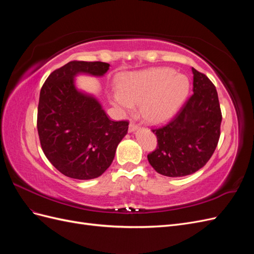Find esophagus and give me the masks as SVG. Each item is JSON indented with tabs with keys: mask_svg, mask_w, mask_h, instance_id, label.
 Instances as JSON below:
<instances>
[{
	"mask_svg": "<svg viewBox=\"0 0 254 254\" xmlns=\"http://www.w3.org/2000/svg\"><path fill=\"white\" fill-rule=\"evenodd\" d=\"M136 127H137V125L135 124L134 122H130V124H129V131H134V130L136 129Z\"/></svg>",
	"mask_w": 254,
	"mask_h": 254,
	"instance_id": "34e87169",
	"label": "esophagus"
}]
</instances>
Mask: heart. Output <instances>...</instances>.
<instances>
[{
  "instance_id": "1",
  "label": "heart",
  "mask_w": 254,
  "mask_h": 254,
  "mask_svg": "<svg viewBox=\"0 0 254 254\" xmlns=\"http://www.w3.org/2000/svg\"><path fill=\"white\" fill-rule=\"evenodd\" d=\"M189 80L176 74L170 67L150 68L147 71L123 76L113 102L120 108L131 110L140 104L142 118L150 124L170 120L187 97Z\"/></svg>"
}]
</instances>
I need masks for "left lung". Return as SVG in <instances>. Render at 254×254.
Here are the masks:
<instances>
[{
    "label": "left lung",
    "mask_w": 254,
    "mask_h": 254,
    "mask_svg": "<svg viewBox=\"0 0 254 254\" xmlns=\"http://www.w3.org/2000/svg\"><path fill=\"white\" fill-rule=\"evenodd\" d=\"M193 92L166 125L151 129L157 147L147 155L155 171L183 177L203 167L217 147L222 120L216 88L193 67Z\"/></svg>",
    "instance_id": "left-lung-1"
}]
</instances>
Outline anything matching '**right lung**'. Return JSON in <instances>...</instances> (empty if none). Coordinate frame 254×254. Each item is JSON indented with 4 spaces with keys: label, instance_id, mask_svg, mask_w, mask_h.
<instances>
[{
    "label": "right lung",
    "instance_id": "add662e5",
    "mask_svg": "<svg viewBox=\"0 0 254 254\" xmlns=\"http://www.w3.org/2000/svg\"><path fill=\"white\" fill-rule=\"evenodd\" d=\"M109 64L70 61L53 71L43 83L38 105L37 129L45 157L73 179L97 178L114 159L128 131V121H111L94 97L76 90L74 76H102Z\"/></svg>",
    "mask_w": 254,
    "mask_h": 254
}]
</instances>
